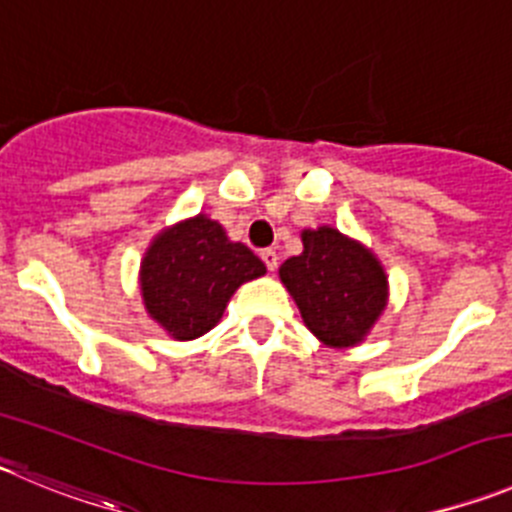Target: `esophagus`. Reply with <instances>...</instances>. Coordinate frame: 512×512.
Returning <instances> with one entry per match:
<instances>
[{
    "label": "esophagus",
    "instance_id": "1",
    "mask_svg": "<svg viewBox=\"0 0 512 512\" xmlns=\"http://www.w3.org/2000/svg\"><path fill=\"white\" fill-rule=\"evenodd\" d=\"M261 259H264L266 269L269 271H276V266H279V253H276L274 248H264V251H261Z\"/></svg>",
    "mask_w": 512,
    "mask_h": 512
}]
</instances>
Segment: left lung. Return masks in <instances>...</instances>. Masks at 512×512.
Returning a JSON list of instances; mask_svg holds the SVG:
<instances>
[{
    "label": "left lung",
    "instance_id": "8db88e82",
    "mask_svg": "<svg viewBox=\"0 0 512 512\" xmlns=\"http://www.w3.org/2000/svg\"><path fill=\"white\" fill-rule=\"evenodd\" d=\"M302 241V256L281 264V281L314 335L335 348H350L386 309V274L373 253L335 228L304 231Z\"/></svg>",
    "mask_w": 512,
    "mask_h": 512
}]
</instances>
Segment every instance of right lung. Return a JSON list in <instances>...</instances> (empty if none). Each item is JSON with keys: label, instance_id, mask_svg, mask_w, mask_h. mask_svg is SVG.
<instances>
[{"label": "right lung", "instance_id": "add662e5", "mask_svg": "<svg viewBox=\"0 0 512 512\" xmlns=\"http://www.w3.org/2000/svg\"><path fill=\"white\" fill-rule=\"evenodd\" d=\"M266 274L264 261L228 241L215 220L198 218L164 231L142 261L147 312L177 340L205 335L223 317L243 281Z\"/></svg>", "mask_w": 512, "mask_h": 512}]
</instances>
